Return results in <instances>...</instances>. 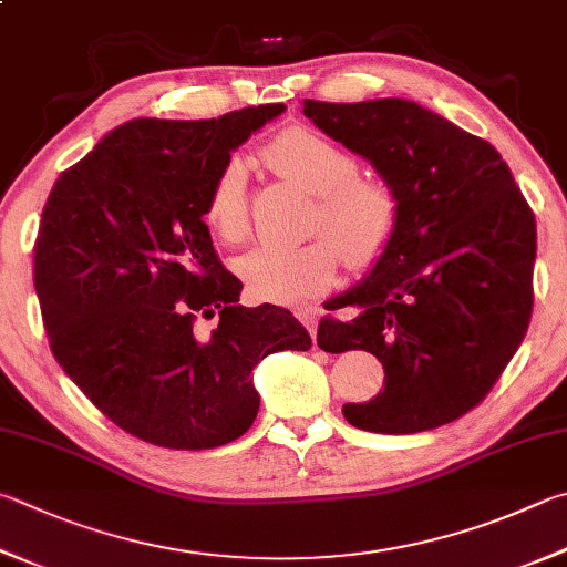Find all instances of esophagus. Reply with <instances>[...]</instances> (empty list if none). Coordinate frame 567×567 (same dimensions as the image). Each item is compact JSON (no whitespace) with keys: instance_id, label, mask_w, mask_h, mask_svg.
Wrapping results in <instances>:
<instances>
[{"instance_id":"obj_1","label":"esophagus","mask_w":567,"mask_h":567,"mask_svg":"<svg viewBox=\"0 0 567 567\" xmlns=\"http://www.w3.org/2000/svg\"><path fill=\"white\" fill-rule=\"evenodd\" d=\"M297 315V319H300V322L307 327V332L312 334V339H315V344H317V322H319V312L317 310H297L295 312Z\"/></svg>"}]
</instances>
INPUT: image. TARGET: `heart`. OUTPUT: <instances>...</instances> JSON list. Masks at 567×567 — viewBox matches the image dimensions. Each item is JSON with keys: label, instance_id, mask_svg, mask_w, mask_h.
Instances as JSON below:
<instances>
[{"label": "heart", "instance_id": "1", "mask_svg": "<svg viewBox=\"0 0 567 567\" xmlns=\"http://www.w3.org/2000/svg\"><path fill=\"white\" fill-rule=\"evenodd\" d=\"M277 171L319 195L317 230L332 238L307 245L265 243L235 260V272L257 300L300 307L334 285L339 260L354 267L377 262L399 228V198L386 181L359 178L357 163L332 141L307 128H290L267 146ZM205 220L228 243L250 230L248 166L230 156L208 188Z\"/></svg>", "mask_w": 567, "mask_h": 567}]
</instances>
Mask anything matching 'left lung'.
Here are the masks:
<instances>
[{
    "instance_id": "1",
    "label": "left lung",
    "mask_w": 567,
    "mask_h": 567,
    "mask_svg": "<svg viewBox=\"0 0 567 567\" xmlns=\"http://www.w3.org/2000/svg\"><path fill=\"white\" fill-rule=\"evenodd\" d=\"M329 138L372 163L399 198V228L362 282L329 300L324 352L364 349L384 389L344 404L349 424L419 434L466 414L516 354L533 310L535 218L501 153L406 99L302 101Z\"/></svg>"
}]
</instances>
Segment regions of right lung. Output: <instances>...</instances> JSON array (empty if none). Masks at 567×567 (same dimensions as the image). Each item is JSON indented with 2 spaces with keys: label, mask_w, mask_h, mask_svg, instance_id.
I'll return each instance as SVG.
<instances>
[{
  "label": "right lung",
  "mask_w": 567,
  "mask_h": 567,
  "mask_svg": "<svg viewBox=\"0 0 567 567\" xmlns=\"http://www.w3.org/2000/svg\"><path fill=\"white\" fill-rule=\"evenodd\" d=\"M285 104L210 121L133 118L59 176L41 213L34 290L59 367L101 414L148 444L203 451L252 426V369L312 339L243 282L203 223L225 161ZM198 316L216 317L200 336Z\"/></svg>",
  "instance_id": "obj_1"
}]
</instances>
